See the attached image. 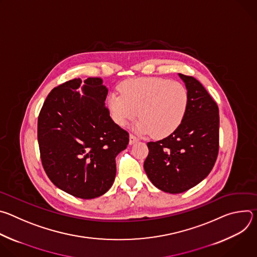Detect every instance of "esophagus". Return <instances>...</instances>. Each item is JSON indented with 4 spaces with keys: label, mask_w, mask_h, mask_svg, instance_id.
I'll return each mask as SVG.
<instances>
[{
    "label": "esophagus",
    "mask_w": 257,
    "mask_h": 257,
    "mask_svg": "<svg viewBox=\"0 0 257 257\" xmlns=\"http://www.w3.org/2000/svg\"><path fill=\"white\" fill-rule=\"evenodd\" d=\"M137 141H138V138L136 136H134L133 134H130V136H129V144L132 145V144H134Z\"/></svg>",
    "instance_id": "obj_1"
}]
</instances>
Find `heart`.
<instances>
[{"label": "heart", "mask_w": 257, "mask_h": 257, "mask_svg": "<svg viewBox=\"0 0 257 257\" xmlns=\"http://www.w3.org/2000/svg\"><path fill=\"white\" fill-rule=\"evenodd\" d=\"M120 90L121 94L112 93L107 98L112 119L120 127L138 115V133L165 138L180 127L186 116L189 94L179 82L158 77L136 78L122 83Z\"/></svg>", "instance_id": "b5f03b06"}]
</instances>
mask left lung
Returning <instances> with one entry per match:
<instances>
[{
  "mask_svg": "<svg viewBox=\"0 0 257 257\" xmlns=\"http://www.w3.org/2000/svg\"><path fill=\"white\" fill-rule=\"evenodd\" d=\"M189 94L186 116L168 137L149 142L144 171L162 191L177 194L200 183L218 154L219 116L216 102L192 76L179 74Z\"/></svg>",
  "mask_w": 257,
  "mask_h": 257,
  "instance_id": "obj_1",
  "label": "left lung"
}]
</instances>
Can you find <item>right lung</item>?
Listing matches in <instances>:
<instances>
[{
  "mask_svg": "<svg viewBox=\"0 0 257 257\" xmlns=\"http://www.w3.org/2000/svg\"><path fill=\"white\" fill-rule=\"evenodd\" d=\"M81 88V95L78 88ZM101 78L69 80L47 96L38 121L44 169L61 190L92 199L112 187L129 134L109 117Z\"/></svg>",
  "mask_w": 257,
  "mask_h": 257,
  "instance_id": "right-lung-1",
  "label": "right lung"
}]
</instances>
